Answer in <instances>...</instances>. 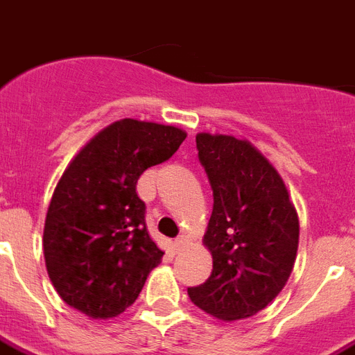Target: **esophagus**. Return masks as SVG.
<instances>
[{"label":"esophagus","instance_id":"34e87169","mask_svg":"<svg viewBox=\"0 0 355 355\" xmlns=\"http://www.w3.org/2000/svg\"><path fill=\"white\" fill-rule=\"evenodd\" d=\"M187 241H189V237H187V235H178V237L175 239V250H177V252H180V250H182V248L187 244Z\"/></svg>","mask_w":355,"mask_h":355}]
</instances>
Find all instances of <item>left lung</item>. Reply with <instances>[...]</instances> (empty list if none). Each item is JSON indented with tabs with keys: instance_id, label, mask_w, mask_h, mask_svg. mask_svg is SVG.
<instances>
[{
	"instance_id": "8db88e82",
	"label": "left lung",
	"mask_w": 355,
	"mask_h": 355,
	"mask_svg": "<svg viewBox=\"0 0 355 355\" xmlns=\"http://www.w3.org/2000/svg\"><path fill=\"white\" fill-rule=\"evenodd\" d=\"M197 149L213 189L204 235L213 270L187 293L213 318H252L277 297L292 273L297 211L277 169L248 140L198 132Z\"/></svg>"
}]
</instances>
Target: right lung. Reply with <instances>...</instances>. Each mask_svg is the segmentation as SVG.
I'll use <instances>...</instances> for the list:
<instances>
[{"label":"right lung","mask_w":355,"mask_h":355,"mask_svg":"<svg viewBox=\"0 0 355 355\" xmlns=\"http://www.w3.org/2000/svg\"><path fill=\"white\" fill-rule=\"evenodd\" d=\"M186 137L173 125L123 118L91 138L63 171L45 217L43 255L69 306L109 319L137 301L164 255L146 226L137 182Z\"/></svg>","instance_id":"obj_1"}]
</instances>
